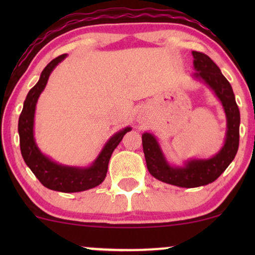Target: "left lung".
<instances>
[{"label":"left lung","instance_id":"left-lung-1","mask_svg":"<svg viewBox=\"0 0 255 255\" xmlns=\"http://www.w3.org/2000/svg\"><path fill=\"white\" fill-rule=\"evenodd\" d=\"M192 55L194 57V69L197 71L193 77L213 91L224 109L227 118L224 145L211 158H194L186 160L182 166H177L166 160L153 134L147 131L142 134V148L150 174L162 182L183 188L206 186L217 180L235 158L240 141V110L231 85L207 55L198 51H192Z\"/></svg>","mask_w":255,"mask_h":255}]
</instances>
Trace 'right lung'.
Returning a JSON list of instances; mask_svg holds the SVG:
<instances>
[{"mask_svg":"<svg viewBox=\"0 0 255 255\" xmlns=\"http://www.w3.org/2000/svg\"><path fill=\"white\" fill-rule=\"evenodd\" d=\"M66 57L67 54H63L54 58L43 69L38 83L32 87L26 96L24 108H22L19 118L17 130H19L20 150H21L22 158H24L28 168L31 169V171L40 181V183L51 191L75 193L95 188L103 182L105 176H107L108 164H109L111 154L121 142L125 134L131 130V128L126 127L114 134L113 136H110V139L105 142L102 151L99 152L95 162L90 166H71L60 164V163L52 160L51 158L45 156L39 150V147L36 144L33 130L36 105L40 93L45 89L51 72Z\"/></svg>","mask_w":255,"mask_h":255,"instance_id":"right-lung-1","label":"right lung"}]
</instances>
